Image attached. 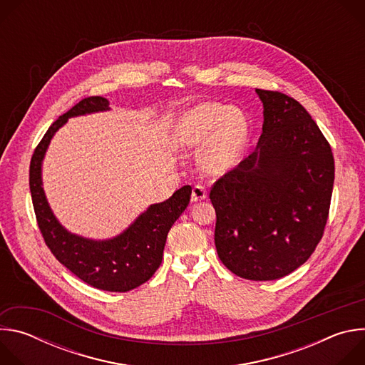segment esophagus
I'll return each instance as SVG.
<instances>
[{
  "mask_svg": "<svg viewBox=\"0 0 365 365\" xmlns=\"http://www.w3.org/2000/svg\"><path fill=\"white\" fill-rule=\"evenodd\" d=\"M207 197V190L200 186V185H196L192 190V202H200V200H205Z\"/></svg>",
  "mask_w": 365,
  "mask_h": 365,
  "instance_id": "1",
  "label": "esophagus"
}]
</instances>
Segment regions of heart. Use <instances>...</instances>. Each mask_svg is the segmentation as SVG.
Wrapping results in <instances>:
<instances>
[{
  "mask_svg": "<svg viewBox=\"0 0 365 365\" xmlns=\"http://www.w3.org/2000/svg\"><path fill=\"white\" fill-rule=\"evenodd\" d=\"M245 135L247 120L240 110L202 102L180 117L173 141L178 148L193 150L210 140L202 153V166L210 173H221L235 162Z\"/></svg>",
  "mask_w": 365,
  "mask_h": 365,
  "instance_id": "b5f03b06",
  "label": "heart"
}]
</instances>
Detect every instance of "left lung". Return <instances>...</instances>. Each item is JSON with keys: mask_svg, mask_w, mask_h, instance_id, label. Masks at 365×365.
<instances>
[{"mask_svg": "<svg viewBox=\"0 0 365 365\" xmlns=\"http://www.w3.org/2000/svg\"><path fill=\"white\" fill-rule=\"evenodd\" d=\"M264 107L254 153L218 179L215 247L224 266L247 280L282 279L315 251L335 179L331 145L300 103L255 89Z\"/></svg>", "mask_w": 365, "mask_h": 365, "instance_id": "left-lung-1", "label": "left lung"}]
</instances>
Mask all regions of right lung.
Listing matches in <instances>:
<instances>
[{
    "label": "right lung",
    "mask_w": 365,
    "mask_h": 365,
    "mask_svg": "<svg viewBox=\"0 0 365 365\" xmlns=\"http://www.w3.org/2000/svg\"><path fill=\"white\" fill-rule=\"evenodd\" d=\"M108 99L88 96L48 127L30 162V192L36 220L46 245L76 277L101 290L128 292L145 283L162 264L168 234L190 200L189 185L168 200L154 203L123 234L93 241L66 231L51 212L41 186V162L55 133L71 117L110 110Z\"/></svg>",
    "instance_id": "add662e5"
}]
</instances>
